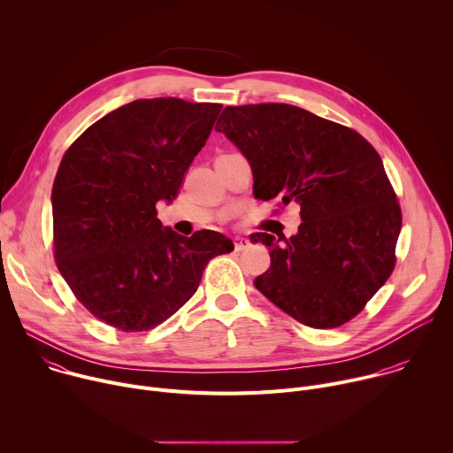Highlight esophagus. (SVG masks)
<instances>
[{
	"mask_svg": "<svg viewBox=\"0 0 453 453\" xmlns=\"http://www.w3.org/2000/svg\"><path fill=\"white\" fill-rule=\"evenodd\" d=\"M233 242H234V249L236 250H243V249H247L250 245V242L247 238H243V236H234Z\"/></svg>",
	"mask_w": 453,
	"mask_h": 453,
	"instance_id": "obj_1",
	"label": "esophagus"
}]
</instances>
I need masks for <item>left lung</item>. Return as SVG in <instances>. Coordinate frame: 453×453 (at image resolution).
Here are the masks:
<instances>
[{"instance_id":"1","label":"left lung","mask_w":453,"mask_h":453,"mask_svg":"<svg viewBox=\"0 0 453 453\" xmlns=\"http://www.w3.org/2000/svg\"><path fill=\"white\" fill-rule=\"evenodd\" d=\"M247 159L254 197L296 203V234H252L271 269L254 280L306 326L355 317L395 269L402 211L378 152L358 133L288 104L226 107L217 121Z\"/></svg>"}]
</instances>
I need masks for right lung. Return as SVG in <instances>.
I'll return each instance as SVG.
<instances>
[{
  "mask_svg": "<svg viewBox=\"0 0 453 453\" xmlns=\"http://www.w3.org/2000/svg\"><path fill=\"white\" fill-rule=\"evenodd\" d=\"M220 104L152 98L125 104L64 154L53 189L57 267L75 297L121 332L150 330L193 294L211 257L231 252L217 231L186 238L157 219L206 145Z\"/></svg>",
  "mask_w": 453,
  "mask_h": 453,
  "instance_id": "obj_1",
  "label": "right lung"
}]
</instances>
